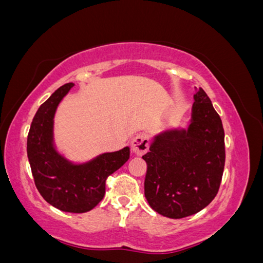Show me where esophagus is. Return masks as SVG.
<instances>
[{
	"label": "esophagus",
	"mask_w": 263,
	"mask_h": 263,
	"mask_svg": "<svg viewBox=\"0 0 263 263\" xmlns=\"http://www.w3.org/2000/svg\"><path fill=\"white\" fill-rule=\"evenodd\" d=\"M148 145H150V142H148L147 136L145 133H139L132 139L131 150L137 156H142L145 152H147Z\"/></svg>",
	"instance_id": "1"
}]
</instances>
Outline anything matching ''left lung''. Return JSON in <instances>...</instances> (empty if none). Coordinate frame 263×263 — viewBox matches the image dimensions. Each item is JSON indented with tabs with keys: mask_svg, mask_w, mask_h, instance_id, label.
Masks as SVG:
<instances>
[{
	"mask_svg": "<svg viewBox=\"0 0 263 263\" xmlns=\"http://www.w3.org/2000/svg\"><path fill=\"white\" fill-rule=\"evenodd\" d=\"M186 128L152 138L144 190L148 204L169 218H183L209 204L221 184L226 162L224 130L209 97L199 87Z\"/></svg>",
	"mask_w": 263,
	"mask_h": 263,
	"instance_id": "8db88e82",
	"label": "left lung"
}]
</instances>
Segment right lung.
I'll return each instance as SVG.
<instances>
[{
  "label": "right lung",
  "instance_id": "right-lung-1",
  "mask_svg": "<svg viewBox=\"0 0 263 263\" xmlns=\"http://www.w3.org/2000/svg\"><path fill=\"white\" fill-rule=\"evenodd\" d=\"M73 82L59 87L39 107L31 121L27 155L39 193L57 209L81 214L92 210L105 195V182L130 158V147L106 152L88 162L73 163L54 145V116Z\"/></svg>",
  "mask_w": 263,
  "mask_h": 263
}]
</instances>
